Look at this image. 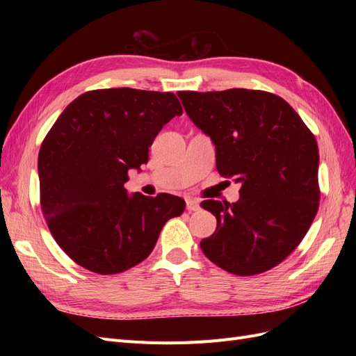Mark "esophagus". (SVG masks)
<instances>
[{
	"label": "esophagus",
	"instance_id": "34e87169",
	"mask_svg": "<svg viewBox=\"0 0 356 356\" xmlns=\"http://www.w3.org/2000/svg\"><path fill=\"white\" fill-rule=\"evenodd\" d=\"M187 209L191 211H199L200 209V203L196 199H187Z\"/></svg>",
	"mask_w": 356,
	"mask_h": 356
}]
</instances>
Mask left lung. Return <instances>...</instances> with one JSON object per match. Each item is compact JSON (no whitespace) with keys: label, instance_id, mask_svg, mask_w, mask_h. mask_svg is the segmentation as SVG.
<instances>
[{"label":"left lung","instance_id":"left-lung-1","mask_svg":"<svg viewBox=\"0 0 356 356\" xmlns=\"http://www.w3.org/2000/svg\"><path fill=\"white\" fill-rule=\"evenodd\" d=\"M215 145L217 169L241 184L238 202L204 200L217 230L200 241L212 263L251 276L270 270L305 238L319 207L316 139L286 101L248 89L178 92Z\"/></svg>","mask_w":356,"mask_h":356}]
</instances>
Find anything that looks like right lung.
Masks as SVG:
<instances>
[{
    "label": "right lung",
    "mask_w": 356,
    "mask_h": 356,
    "mask_svg": "<svg viewBox=\"0 0 356 356\" xmlns=\"http://www.w3.org/2000/svg\"><path fill=\"white\" fill-rule=\"evenodd\" d=\"M182 108L170 92L129 88L92 90L75 98L41 144V209L53 238L79 266L122 273L152 254L178 196L129 195V169L141 170L148 148Z\"/></svg>",
    "instance_id": "add662e5"
}]
</instances>
